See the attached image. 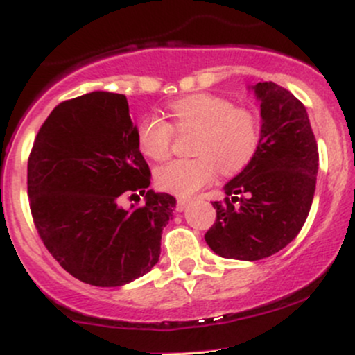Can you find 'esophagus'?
Masks as SVG:
<instances>
[{
    "mask_svg": "<svg viewBox=\"0 0 355 355\" xmlns=\"http://www.w3.org/2000/svg\"><path fill=\"white\" fill-rule=\"evenodd\" d=\"M190 203V198H177V210L178 211H183L187 209V205Z\"/></svg>",
    "mask_w": 355,
    "mask_h": 355,
    "instance_id": "34e87169",
    "label": "esophagus"
}]
</instances>
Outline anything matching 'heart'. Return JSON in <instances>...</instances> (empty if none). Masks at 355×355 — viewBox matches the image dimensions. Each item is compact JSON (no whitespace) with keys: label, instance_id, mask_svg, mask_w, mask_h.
<instances>
[{"label":"heart","instance_id":"obj_1","mask_svg":"<svg viewBox=\"0 0 355 355\" xmlns=\"http://www.w3.org/2000/svg\"><path fill=\"white\" fill-rule=\"evenodd\" d=\"M175 130H197L193 158H178L162 165L155 173L158 187L170 193L189 197L217 177L218 170L232 175L250 164L259 148V121L252 110L234 107L225 96L193 93L168 105ZM173 129L168 121L148 115L137 126V145L155 162L168 158Z\"/></svg>","mask_w":355,"mask_h":355}]
</instances>
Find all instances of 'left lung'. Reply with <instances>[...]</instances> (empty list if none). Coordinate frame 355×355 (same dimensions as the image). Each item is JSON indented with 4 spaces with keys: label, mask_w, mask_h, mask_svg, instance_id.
Listing matches in <instances>:
<instances>
[{
    "label": "left lung",
    "mask_w": 355,
    "mask_h": 355,
    "mask_svg": "<svg viewBox=\"0 0 355 355\" xmlns=\"http://www.w3.org/2000/svg\"><path fill=\"white\" fill-rule=\"evenodd\" d=\"M260 101L259 148L214 202L217 218L205 242L225 259L260 260L297 237L315 191L319 150L305 107L274 81L254 87ZM239 202V206L234 203Z\"/></svg>",
    "instance_id": "obj_1"
}]
</instances>
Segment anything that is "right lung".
Segmentation results:
<instances>
[{
    "mask_svg": "<svg viewBox=\"0 0 355 355\" xmlns=\"http://www.w3.org/2000/svg\"><path fill=\"white\" fill-rule=\"evenodd\" d=\"M125 95L92 92L53 108L28 158V197L44 247L68 274L120 287L160 259L177 200L155 193ZM140 207L123 209L125 196Z\"/></svg>",
    "mask_w": 355,
    "mask_h": 355,
    "instance_id": "right-lung-1",
    "label": "right lung"
}]
</instances>
